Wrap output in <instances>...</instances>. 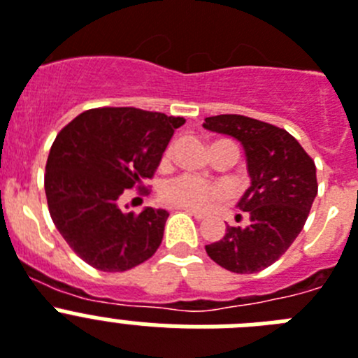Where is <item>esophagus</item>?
Listing matches in <instances>:
<instances>
[{
  "instance_id": "obj_1",
  "label": "esophagus",
  "mask_w": 358,
  "mask_h": 358,
  "mask_svg": "<svg viewBox=\"0 0 358 358\" xmlns=\"http://www.w3.org/2000/svg\"><path fill=\"white\" fill-rule=\"evenodd\" d=\"M179 210H185L186 213H190L192 217H195V219H197V221H203V219H206V213L197 212V210H190V208H179Z\"/></svg>"
}]
</instances>
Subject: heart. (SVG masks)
Returning a JSON list of instances; mask_svg holds the SVG:
<instances>
[{
    "label": "heart",
    "mask_w": 358,
    "mask_h": 358,
    "mask_svg": "<svg viewBox=\"0 0 358 358\" xmlns=\"http://www.w3.org/2000/svg\"><path fill=\"white\" fill-rule=\"evenodd\" d=\"M172 146L166 150V157L172 155ZM228 195L226 186L221 182L206 181L194 173H182L173 179H168L161 186V199L163 203L177 208L204 210L215 201L224 199Z\"/></svg>",
    "instance_id": "obj_1"
}]
</instances>
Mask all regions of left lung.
I'll use <instances>...</instances> for the list:
<instances>
[{
  "label": "left lung",
  "mask_w": 358,
  "mask_h": 358,
  "mask_svg": "<svg viewBox=\"0 0 358 358\" xmlns=\"http://www.w3.org/2000/svg\"><path fill=\"white\" fill-rule=\"evenodd\" d=\"M203 127L243 145L252 181L237 203L248 213V224L228 226L206 253L234 273L264 270L304 228L319 188L315 163L292 134L259 119L222 114L206 117Z\"/></svg>",
  "instance_id": "left-lung-1"
}]
</instances>
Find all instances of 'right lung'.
<instances>
[{
  "instance_id": "right-lung-1",
  "label": "right lung",
  "mask_w": 358,
  "mask_h": 358,
  "mask_svg": "<svg viewBox=\"0 0 358 358\" xmlns=\"http://www.w3.org/2000/svg\"><path fill=\"white\" fill-rule=\"evenodd\" d=\"M185 117L121 108H92L70 121L52 145L45 194L52 221L69 246L101 271H127L148 261L170 213H124L128 188H143Z\"/></svg>"
}]
</instances>
